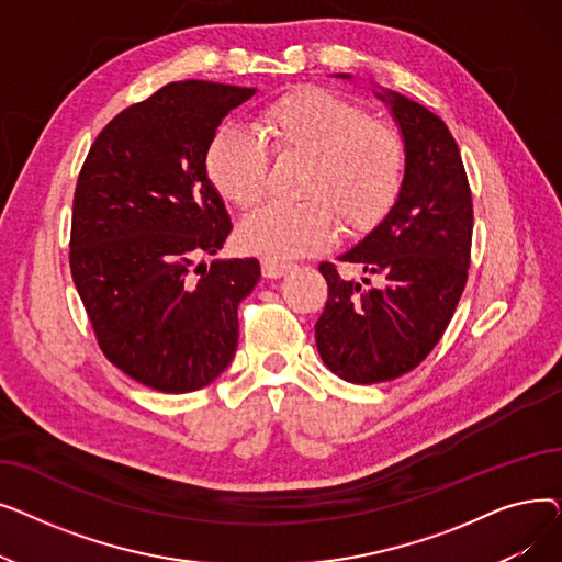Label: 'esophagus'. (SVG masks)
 I'll return each mask as SVG.
<instances>
[{
  "instance_id": "34e87169",
  "label": "esophagus",
  "mask_w": 562,
  "mask_h": 562,
  "mask_svg": "<svg viewBox=\"0 0 562 562\" xmlns=\"http://www.w3.org/2000/svg\"><path fill=\"white\" fill-rule=\"evenodd\" d=\"M291 261H282L276 257H263L261 259V273L263 278H282L284 273H289Z\"/></svg>"
}]
</instances>
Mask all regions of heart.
Wrapping results in <instances>:
<instances>
[{
    "label": "heart",
    "instance_id": "obj_1",
    "mask_svg": "<svg viewBox=\"0 0 562 562\" xmlns=\"http://www.w3.org/2000/svg\"><path fill=\"white\" fill-rule=\"evenodd\" d=\"M259 134L223 127L206 147L216 191L248 212L269 189L271 159H307L299 204H271L239 225V241L266 257L328 248L339 232L369 234L394 210L405 182V140L341 95L296 88L259 111Z\"/></svg>",
    "mask_w": 562,
    "mask_h": 562
}]
</instances>
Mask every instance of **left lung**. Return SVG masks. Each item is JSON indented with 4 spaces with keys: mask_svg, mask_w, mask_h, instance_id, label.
<instances>
[{
    "mask_svg": "<svg viewBox=\"0 0 562 562\" xmlns=\"http://www.w3.org/2000/svg\"><path fill=\"white\" fill-rule=\"evenodd\" d=\"M392 104L407 166L394 210L339 261L358 263L364 289L323 261L328 303L316 321L321 360L356 385L394 380L439 344L467 284L474 206L458 143L441 117L398 93Z\"/></svg>",
    "mask_w": 562,
    "mask_h": 562,
    "instance_id": "obj_1",
    "label": "left lung"
}]
</instances>
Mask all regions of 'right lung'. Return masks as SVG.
<instances>
[{
	"label": "right lung",
	"mask_w": 562,
	"mask_h": 562,
	"mask_svg": "<svg viewBox=\"0 0 562 562\" xmlns=\"http://www.w3.org/2000/svg\"><path fill=\"white\" fill-rule=\"evenodd\" d=\"M255 88L172 81L98 134L72 200L70 273L104 358L140 385L187 394L234 358L259 261L216 259L232 232L206 147Z\"/></svg>",
	"instance_id": "1"
}]
</instances>
